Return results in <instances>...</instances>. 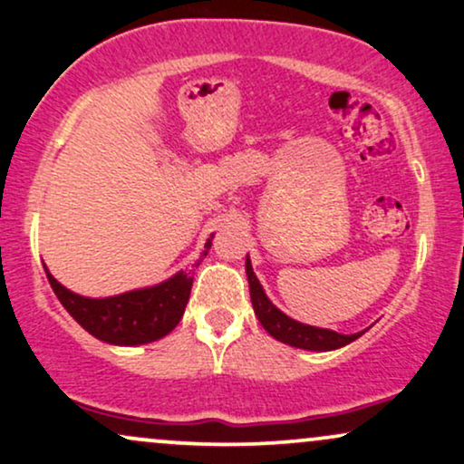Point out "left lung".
Returning a JSON list of instances; mask_svg holds the SVG:
<instances>
[{"instance_id":"8db88e82","label":"left lung","mask_w":464,"mask_h":464,"mask_svg":"<svg viewBox=\"0 0 464 464\" xmlns=\"http://www.w3.org/2000/svg\"><path fill=\"white\" fill-rule=\"evenodd\" d=\"M246 274H248L252 308H255V314L259 316L263 330H266L269 336L280 340V343L289 344V347L306 351H334L353 343V340H357L363 332H366L363 330L357 334H338L334 330H325V327L300 324V321L291 319V316H286L283 310L274 306L272 300L267 297V293L263 291L259 278L252 272L250 256H246Z\"/></svg>"}]
</instances>
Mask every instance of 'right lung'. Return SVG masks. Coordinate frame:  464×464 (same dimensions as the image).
<instances>
[{"instance_id":"1","label":"right lung","mask_w":464,"mask_h":464,"mask_svg":"<svg viewBox=\"0 0 464 464\" xmlns=\"http://www.w3.org/2000/svg\"><path fill=\"white\" fill-rule=\"evenodd\" d=\"M212 239L214 236L205 242L203 256L212 248ZM44 272L57 300L76 324L93 338L117 347L148 344L173 332L181 321L192 289V269L190 272L179 269L171 278L143 289H132L111 297H85L57 283L46 266Z\"/></svg>"}]
</instances>
